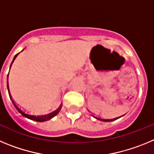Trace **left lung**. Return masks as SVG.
Wrapping results in <instances>:
<instances>
[{
	"label": "left lung",
	"instance_id": "obj_1",
	"mask_svg": "<svg viewBox=\"0 0 154 154\" xmlns=\"http://www.w3.org/2000/svg\"><path fill=\"white\" fill-rule=\"evenodd\" d=\"M94 117L96 118L97 119H99V120L104 121V122H110V121H113L115 120V119H117V118H115V119H105V118H99V117H97V116H94Z\"/></svg>",
	"mask_w": 154,
	"mask_h": 154
}]
</instances>
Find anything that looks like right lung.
<instances>
[{
    "label": "right lung",
    "mask_w": 154,
    "mask_h": 154,
    "mask_svg": "<svg viewBox=\"0 0 154 154\" xmlns=\"http://www.w3.org/2000/svg\"><path fill=\"white\" fill-rule=\"evenodd\" d=\"M22 51H23V50H22ZM18 54H19V53H17V55H15V56L14 57L13 61H12L11 64L10 69H11V67L12 63H13L14 61V59H15L16 57L17 56V55H18ZM8 74H9V73H8ZM8 83H7V85H8V93H9V96H10L11 99L12 103L14 104V106H15V108L17 109V111H18V112H20L21 115H23L24 116H25V117L28 118V119H31V120H35V121H37V122H44V121H47V120H49V119H51V118H53L54 116H56L57 114L59 112V111H60L61 109H62V105H61L60 106L58 107V108L56 110H55L54 112H50V113H48V114H45V115H31V114H28V113H26L25 112H24V111H23V110L21 109L20 108V107H19L15 103H14V101L13 99H12L11 96L10 91H9V86H8Z\"/></svg>",
    "instance_id": "1"
}]
</instances>
